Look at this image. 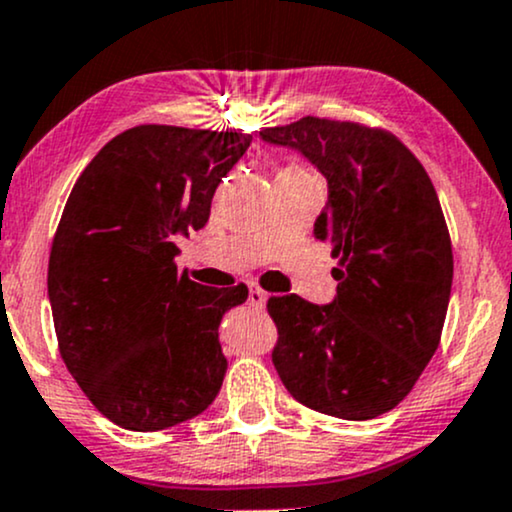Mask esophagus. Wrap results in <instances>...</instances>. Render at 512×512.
<instances>
[{
    "mask_svg": "<svg viewBox=\"0 0 512 512\" xmlns=\"http://www.w3.org/2000/svg\"><path fill=\"white\" fill-rule=\"evenodd\" d=\"M248 303L252 305V308H264V303H267V293H264L257 284H250Z\"/></svg>",
    "mask_w": 512,
    "mask_h": 512,
    "instance_id": "1",
    "label": "esophagus"
}]
</instances>
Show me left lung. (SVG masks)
I'll use <instances>...</instances> for the list:
<instances>
[{"label":"left lung","mask_w":512,"mask_h":512,"mask_svg":"<svg viewBox=\"0 0 512 512\" xmlns=\"http://www.w3.org/2000/svg\"><path fill=\"white\" fill-rule=\"evenodd\" d=\"M325 175L315 238L342 267L332 303L269 298L272 361L305 407L346 421L395 409L436 354L452 289V245L436 187L383 129L303 117L260 132Z\"/></svg>","instance_id":"1"}]
</instances>
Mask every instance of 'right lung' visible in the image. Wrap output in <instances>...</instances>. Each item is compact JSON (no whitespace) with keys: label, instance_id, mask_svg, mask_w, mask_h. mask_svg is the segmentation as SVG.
<instances>
[{"label":"right lung","instance_id":"obj_1","mask_svg":"<svg viewBox=\"0 0 512 512\" xmlns=\"http://www.w3.org/2000/svg\"><path fill=\"white\" fill-rule=\"evenodd\" d=\"M250 134L142 125L117 134L76 180L52 240L48 296L64 366L127 431H163L219 395L221 317L248 286L178 276V238L207 226Z\"/></svg>","mask_w":512,"mask_h":512}]
</instances>
